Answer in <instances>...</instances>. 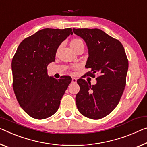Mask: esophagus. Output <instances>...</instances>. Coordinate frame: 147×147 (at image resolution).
I'll return each instance as SVG.
<instances>
[{"label":"esophagus","instance_id":"esophagus-1","mask_svg":"<svg viewBox=\"0 0 147 147\" xmlns=\"http://www.w3.org/2000/svg\"><path fill=\"white\" fill-rule=\"evenodd\" d=\"M76 80H77V79H76V78H72V82H73V83H76Z\"/></svg>","mask_w":147,"mask_h":147}]
</instances>
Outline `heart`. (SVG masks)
Wrapping results in <instances>:
<instances>
[{
	"mask_svg": "<svg viewBox=\"0 0 147 147\" xmlns=\"http://www.w3.org/2000/svg\"><path fill=\"white\" fill-rule=\"evenodd\" d=\"M70 45H71V48L74 50V49H75L76 47H78V46L83 45V42L82 40H80V39L76 38L71 42Z\"/></svg>",
	"mask_w": 147,
	"mask_h": 147,
	"instance_id": "obj_1",
	"label": "heart"
}]
</instances>
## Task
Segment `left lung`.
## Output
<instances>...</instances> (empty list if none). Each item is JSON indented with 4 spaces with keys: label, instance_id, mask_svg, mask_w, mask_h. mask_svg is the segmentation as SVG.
<instances>
[{
    "label": "left lung",
    "instance_id": "left-lung-1",
    "mask_svg": "<svg viewBox=\"0 0 147 147\" xmlns=\"http://www.w3.org/2000/svg\"><path fill=\"white\" fill-rule=\"evenodd\" d=\"M74 33L85 41L88 50L86 74L96 78L91 85L84 79L77 80L80 91L76 95V107L86 117L97 120L110 114L117 106L124 92L128 60L119 40L98 29H73Z\"/></svg>",
    "mask_w": 147,
    "mask_h": 147
}]
</instances>
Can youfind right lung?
<instances>
[{
	"label": "right lung",
	"instance_id": "1",
	"mask_svg": "<svg viewBox=\"0 0 147 147\" xmlns=\"http://www.w3.org/2000/svg\"><path fill=\"white\" fill-rule=\"evenodd\" d=\"M70 34L71 28L40 30L20 44L13 57V91L21 107L32 118L45 119L56 113L71 82L69 76L57 80L47 71L58 47Z\"/></svg>",
	"mask_w": 147,
	"mask_h": 147
}]
</instances>
